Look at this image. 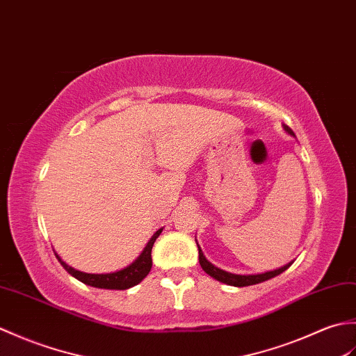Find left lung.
<instances>
[{
  "label": "left lung",
  "instance_id": "8db88e82",
  "mask_svg": "<svg viewBox=\"0 0 356 356\" xmlns=\"http://www.w3.org/2000/svg\"><path fill=\"white\" fill-rule=\"evenodd\" d=\"M283 129H285L289 136L296 137L294 132H292L291 128H288L286 124H283ZM196 241V239H195ZM196 245H198V242H196ZM198 251H200V265L202 266V270L207 273L209 275H211L213 279L220 282V283H225V285H230V286H250V285H256V283H260V282H265V280H270L273 277H275V275L282 274L283 271H286L288 268L294 264V260H291L289 264L283 265L280 268H277V270H271V271H265V273H259V274H234V273H228L225 270H220V268H218L216 265H213L211 262H209L207 257L204 256V252L201 250V247L198 245Z\"/></svg>",
  "mask_w": 356,
  "mask_h": 356
}]
</instances>
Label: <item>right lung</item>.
I'll use <instances>...</instances> for the list:
<instances>
[{
	"mask_svg": "<svg viewBox=\"0 0 356 356\" xmlns=\"http://www.w3.org/2000/svg\"><path fill=\"white\" fill-rule=\"evenodd\" d=\"M161 232H163V228H160V230H156L154 233L152 238L149 239V242L146 243V247L143 248V251L140 252V256L136 260H134L132 264H129L128 266H124V268H122V270L114 271V273L91 274V273L79 271V270H74L73 266L67 265L64 260H62L58 256V252H54V254H56L60 265L65 268L67 273L73 275V277L77 279L79 282L85 283V285L100 288V289L123 291V289H129L132 286L138 285V283L149 274V271H151V268H152V256H151L152 247H154V242L156 241L158 236L161 234Z\"/></svg>",
	"mask_w": 356,
	"mask_h": 356,
	"instance_id": "1",
	"label": "right lung"
}]
</instances>
